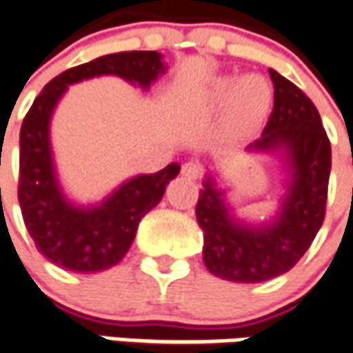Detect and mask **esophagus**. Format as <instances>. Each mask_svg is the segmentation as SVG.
I'll return each mask as SVG.
<instances>
[{
	"label": "esophagus",
	"instance_id": "1",
	"mask_svg": "<svg viewBox=\"0 0 353 353\" xmlns=\"http://www.w3.org/2000/svg\"><path fill=\"white\" fill-rule=\"evenodd\" d=\"M182 174H184V176H188V179L197 180L203 174V167L199 165L197 161H188V163H184V165H182Z\"/></svg>",
	"mask_w": 353,
	"mask_h": 353
}]
</instances>
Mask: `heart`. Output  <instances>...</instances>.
Segmentation results:
<instances>
[{"label":"heart","instance_id":"b5f03b06","mask_svg":"<svg viewBox=\"0 0 353 353\" xmlns=\"http://www.w3.org/2000/svg\"><path fill=\"white\" fill-rule=\"evenodd\" d=\"M214 95L218 101L230 103L231 117L241 125L258 122L271 103V88L261 77H244L239 82L223 79L216 84Z\"/></svg>","mask_w":353,"mask_h":353}]
</instances>
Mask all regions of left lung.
Listing matches in <instances>:
<instances>
[{
    "instance_id": "1",
    "label": "left lung",
    "mask_w": 353,
    "mask_h": 353,
    "mask_svg": "<svg viewBox=\"0 0 353 353\" xmlns=\"http://www.w3.org/2000/svg\"><path fill=\"white\" fill-rule=\"evenodd\" d=\"M274 105L258 141L248 150L284 152L290 188L279 214L263 225L235 220L214 179L205 176L195 216L203 230V261L214 276L231 282H265L280 276L310 248L325 218L331 143L314 103L303 90L269 69Z\"/></svg>"
}]
</instances>
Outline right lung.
<instances>
[{"label": "right lung", "mask_w": 353, "mask_h": 353, "mask_svg": "<svg viewBox=\"0 0 353 353\" xmlns=\"http://www.w3.org/2000/svg\"><path fill=\"white\" fill-rule=\"evenodd\" d=\"M161 73H165V65L156 50L107 54L58 74L28 110L20 130L18 203L37 250L58 267L90 274L122 261L141 218L161 201L180 165L169 163L158 173L139 174L123 182L101 205L74 207L61 194L54 169L48 125L56 105L69 84L84 79L117 74L146 90Z\"/></svg>", "instance_id": "1"}]
</instances>
